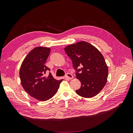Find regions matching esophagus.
<instances>
[{
	"mask_svg": "<svg viewBox=\"0 0 133 133\" xmlns=\"http://www.w3.org/2000/svg\"><path fill=\"white\" fill-rule=\"evenodd\" d=\"M65 78L68 79H72L73 78V75L69 73H67L65 75Z\"/></svg>",
	"mask_w": 133,
	"mask_h": 133,
	"instance_id": "obj_1",
	"label": "esophagus"
}]
</instances>
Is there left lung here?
Wrapping results in <instances>:
<instances>
[{
  "mask_svg": "<svg viewBox=\"0 0 133 133\" xmlns=\"http://www.w3.org/2000/svg\"><path fill=\"white\" fill-rule=\"evenodd\" d=\"M64 50L73 63L76 78L81 82L76 94L87 98L97 95L105 85L108 75L103 55L95 46L84 41L68 45Z\"/></svg>",
  "mask_w": 133,
  "mask_h": 133,
  "instance_id": "left-lung-1",
  "label": "left lung"
}]
</instances>
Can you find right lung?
I'll list each match as a JSON object with an SVG mask.
<instances>
[{
	"mask_svg": "<svg viewBox=\"0 0 133 133\" xmlns=\"http://www.w3.org/2000/svg\"><path fill=\"white\" fill-rule=\"evenodd\" d=\"M50 49L45 47L35 48L24 59L19 75L24 89L32 97L40 101H46L57 93L63 80L55 79L45 65Z\"/></svg>",
	"mask_w": 133,
	"mask_h": 133,
	"instance_id": "add662e5",
	"label": "right lung"
}]
</instances>
